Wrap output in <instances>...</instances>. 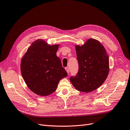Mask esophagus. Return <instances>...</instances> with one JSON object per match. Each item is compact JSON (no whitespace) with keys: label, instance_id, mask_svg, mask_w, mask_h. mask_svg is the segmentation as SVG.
<instances>
[{"label":"esophagus","instance_id":"esophagus-1","mask_svg":"<svg viewBox=\"0 0 130 130\" xmlns=\"http://www.w3.org/2000/svg\"><path fill=\"white\" fill-rule=\"evenodd\" d=\"M65 70H66V72H67V73H68L69 74V72H70V69H69V68H68V67H66V68H65Z\"/></svg>","mask_w":130,"mask_h":130}]
</instances>
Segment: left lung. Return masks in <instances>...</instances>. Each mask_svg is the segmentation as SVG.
I'll return each mask as SVG.
<instances>
[{
    "mask_svg": "<svg viewBox=\"0 0 130 130\" xmlns=\"http://www.w3.org/2000/svg\"><path fill=\"white\" fill-rule=\"evenodd\" d=\"M79 70L70 81L76 90L89 93L96 89L106 80L109 71L107 52L99 41L89 38L85 44L75 45Z\"/></svg>",
    "mask_w": 130,
    "mask_h": 130,
    "instance_id": "left-lung-1",
    "label": "left lung"
}]
</instances>
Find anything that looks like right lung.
<instances>
[{
    "label": "right lung",
    "mask_w": 130,
    "mask_h": 130,
    "mask_svg": "<svg viewBox=\"0 0 130 130\" xmlns=\"http://www.w3.org/2000/svg\"><path fill=\"white\" fill-rule=\"evenodd\" d=\"M59 44L50 45L38 39L29 47L22 58L21 72L32 92L46 96L56 90L59 81L68 76L56 55Z\"/></svg>",
    "instance_id": "right-lung-1"
}]
</instances>
